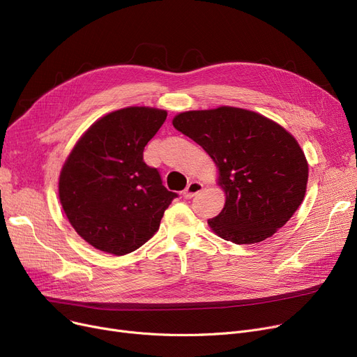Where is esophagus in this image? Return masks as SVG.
I'll return each mask as SVG.
<instances>
[{
  "label": "esophagus",
  "mask_w": 357,
  "mask_h": 357,
  "mask_svg": "<svg viewBox=\"0 0 357 357\" xmlns=\"http://www.w3.org/2000/svg\"><path fill=\"white\" fill-rule=\"evenodd\" d=\"M202 188H204V185H202L201 182L192 181V182L188 183V186H186L185 191L182 192V195H183V198H186V199H191L192 197H195L197 194H199V192L202 191Z\"/></svg>",
  "instance_id": "obj_1"
}]
</instances>
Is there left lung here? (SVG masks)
I'll return each mask as SVG.
<instances>
[{
  "instance_id": "left-lung-1",
  "label": "left lung",
  "mask_w": 357,
  "mask_h": 357,
  "mask_svg": "<svg viewBox=\"0 0 357 357\" xmlns=\"http://www.w3.org/2000/svg\"><path fill=\"white\" fill-rule=\"evenodd\" d=\"M172 124L218 167L226 204L208 226L221 238L236 245L264 241L301 205L308 163L282 126L255 111L226 105L181 112Z\"/></svg>"
}]
</instances>
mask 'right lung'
Segmentation results:
<instances>
[{"instance_id":"obj_1","label":"right lung","mask_w":357,"mask_h":357,"mask_svg":"<svg viewBox=\"0 0 357 357\" xmlns=\"http://www.w3.org/2000/svg\"><path fill=\"white\" fill-rule=\"evenodd\" d=\"M165 109L127 107L93 123L69 153L59 199L75 229L96 249L123 256L159 230L178 194L162 185L143 150L166 120Z\"/></svg>"}]
</instances>
